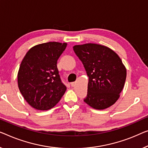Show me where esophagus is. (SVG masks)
Listing matches in <instances>:
<instances>
[{"instance_id":"1","label":"esophagus","mask_w":148,"mask_h":148,"mask_svg":"<svg viewBox=\"0 0 148 148\" xmlns=\"http://www.w3.org/2000/svg\"><path fill=\"white\" fill-rule=\"evenodd\" d=\"M75 84H76V83H75L74 82H71V83H70V84H71V86H72V87H74V86H75Z\"/></svg>"}]
</instances>
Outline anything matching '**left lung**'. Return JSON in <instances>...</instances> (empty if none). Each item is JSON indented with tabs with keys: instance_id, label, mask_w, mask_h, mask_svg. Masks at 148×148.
<instances>
[{
	"instance_id": "left-lung-1",
	"label": "left lung",
	"mask_w": 148,
	"mask_h": 148,
	"mask_svg": "<svg viewBox=\"0 0 148 148\" xmlns=\"http://www.w3.org/2000/svg\"><path fill=\"white\" fill-rule=\"evenodd\" d=\"M73 50L89 77L84 101L96 110L111 106L120 97L126 78V69L120 57L110 48L97 44L76 45Z\"/></svg>"
}]
</instances>
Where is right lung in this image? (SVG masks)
I'll return each instance as SVG.
<instances>
[{
	"label": "right lung",
	"instance_id": "1",
	"mask_svg": "<svg viewBox=\"0 0 148 148\" xmlns=\"http://www.w3.org/2000/svg\"><path fill=\"white\" fill-rule=\"evenodd\" d=\"M66 43L40 44L30 48L24 57L18 73V85L24 98L39 110L52 108L66 90L57 68V61Z\"/></svg>",
	"mask_w": 148,
	"mask_h": 148
}]
</instances>
